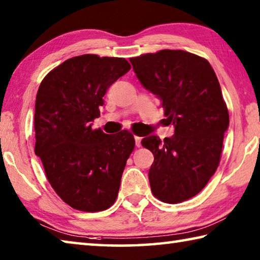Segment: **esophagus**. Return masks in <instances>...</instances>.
<instances>
[{"instance_id": "34e87169", "label": "esophagus", "mask_w": 260, "mask_h": 260, "mask_svg": "<svg viewBox=\"0 0 260 260\" xmlns=\"http://www.w3.org/2000/svg\"><path fill=\"white\" fill-rule=\"evenodd\" d=\"M134 139H135V146L141 147V140H142V138H141V136H139V135H135Z\"/></svg>"}]
</instances>
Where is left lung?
Masks as SVG:
<instances>
[{
	"instance_id": "1",
	"label": "left lung",
	"mask_w": 260,
	"mask_h": 260,
	"mask_svg": "<svg viewBox=\"0 0 260 260\" xmlns=\"http://www.w3.org/2000/svg\"><path fill=\"white\" fill-rule=\"evenodd\" d=\"M142 86L160 100L174 135H149L141 143L152 152L149 182L153 196L175 204L197 195L220 162L230 114L212 67L183 50H160L129 58Z\"/></svg>"
}]
</instances>
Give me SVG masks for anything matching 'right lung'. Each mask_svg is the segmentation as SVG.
<instances>
[{
  "mask_svg": "<svg viewBox=\"0 0 260 260\" xmlns=\"http://www.w3.org/2000/svg\"><path fill=\"white\" fill-rule=\"evenodd\" d=\"M131 70L125 58L81 55L47 74L35 100V155L65 203L85 212L109 209L118 196L135 140L128 131L91 128L108 88Z\"/></svg>",
  "mask_w": 260,
  "mask_h": 260,
  "instance_id": "obj_1",
  "label": "right lung"
}]
</instances>
